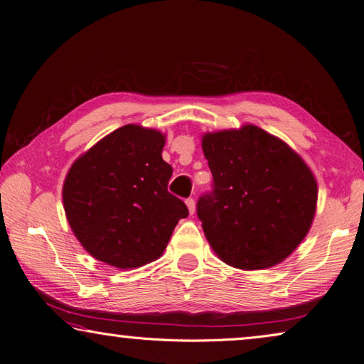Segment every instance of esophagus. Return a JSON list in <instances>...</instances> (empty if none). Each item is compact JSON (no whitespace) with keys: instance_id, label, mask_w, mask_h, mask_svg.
Here are the masks:
<instances>
[{"instance_id":"34e87169","label":"esophagus","mask_w":364,"mask_h":364,"mask_svg":"<svg viewBox=\"0 0 364 364\" xmlns=\"http://www.w3.org/2000/svg\"><path fill=\"white\" fill-rule=\"evenodd\" d=\"M186 205H188V209H189L191 214L196 213V200L188 198V200H186Z\"/></svg>"}]
</instances>
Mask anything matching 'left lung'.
<instances>
[{"label": "left lung", "mask_w": 364, "mask_h": 364, "mask_svg": "<svg viewBox=\"0 0 364 364\" xmlns=\"http://www.w3.org/2000/svg\"><path fill=\"white\" fill-rule=\"evenodd\" d=\"M201 147L214 183L198 198L197 215L215 255L242 269L281 264L316 213L310 167L289 144L252 124L205 133Z\"/></svg>", "instance_id": "left-lung-1"}]
</instances>
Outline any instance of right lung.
<instances>
[{
    "label": "right lung",
    "instance_id": "right-lung-1",
    "mask_svg": "<svg viewBox=\"0 0 364 364\" xmlns=\"http://www.w3.org/2000/svg\"><path fill=\"white\" fill-rule=\"evenodd\" d=\"M166 136L129 124L75 159L63 183L71 230L90 255L116 268H139L161 257L184 203L167 191L172 176L161 154Z\"/></svg>",
    "mask_w": 364,
    "mask_h": 364
}]
</instances>
